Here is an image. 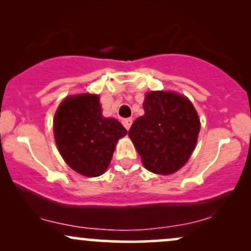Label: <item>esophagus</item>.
<instances>
[{
	"instance_id": "34e87169",
	"label": "esophagus",
	"mask_w": 251,
	"mask_h": 251,
	"mask_svg": "<svg viewBox=\"0 0 251 251\" xmlns=\"http://www.w3.org/2000/svg\"><path fill=\"white\" fill-rule=\"evenodd\" d=\"M123 125L125 126L126 129H129L132 125V118H126V119H123Z\"/></svg>"
}]
</instances>
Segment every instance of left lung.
I'll list each match as a JSON object with an SVG mask.
<instances>
[{
	"label": "left lung",
	"instance_id": "1",
	"mask_svg": "<svg viewBox=\"0 0 251 251\" xmlns=\"http://www.w3.org/2000/svg\"><path fill=\"white\" fill-rule=\"evenodd\" d=\"M143 107L145 114L132 124L129 138L149 171L174 174L195 150L201 129L197 112L174 92H150Z\"/></svg>",
	"mask_w": 251,
	"mask_h": 251
}]
</instances>
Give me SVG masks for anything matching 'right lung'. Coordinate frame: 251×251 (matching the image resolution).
<instances>
[{"instance_id": "obj_1", "label": "right lung", "mask_w": 251, "mask_h": 251, "mask_svg": "<svg viewBox=\"0 0 251 251\" xmlns=\"http://www.w3.org/2000/svg\"><path fill=\"white\" fill-rule=\"evenodd\" d=\"M127 133L118 120L101 114L99 97L66 98L54 117V137L60 154L74 171L98 177L106 171L119 138Z\"/></svg>"}]
</instances>
